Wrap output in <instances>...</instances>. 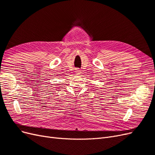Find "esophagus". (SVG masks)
<instances>
[{
    "mask_svg": "<svg viewBox=\"0 0 155 155\" xmlns=\"http://www.w3.org/2000/svg\"><path fill=\"white\" fill-rule=\"evenodd\" d=\"M75 73H76V74H79L81 73V71L79 69H76L75 70Z\"/></svg>",
    "mask_w": 155,
    "mask_h": 155,
    "instance_id": "obj_1",
    "label": "esophagus"
}]
</instances>
